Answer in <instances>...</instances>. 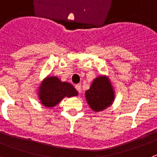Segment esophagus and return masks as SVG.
Here are the masks:
<instances>
[{
	"label": "esophagus",
	"mask_w": 157,
	"mask_h": 157,
	"mask_svg": "<svg viewBox=\"0 0 157 157\" xmlns=\"http://www.w3.org/2000/svg\"><path fill=\"white\" fill-rule=\"evenodd\" d=\"M75 88L76 89V90L78 91L79 93H81V85H80V84H77V85H76V86H75Z\"/></svg>",
	"instance_id": "34e87169"
}]
</instances>
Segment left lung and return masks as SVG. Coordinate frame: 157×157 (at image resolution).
Instances as JSON below:
<instances>
[{"instance_id":"obj_1","label":"left lung","mask_w":157,"mask_h":157,"mask_svg":"<svg viewBox=\"0 0 157 157\" xmlns=\"http://www.w3.org/2000/svg\"><path fill=\"white\" fill-rule=\"evenodd\" d=\"M86 101L94 112H101L108 107L115 98V92L110 80L100 76L94 80L88 90L86 91Z\"/></svg>"}]
</instances>
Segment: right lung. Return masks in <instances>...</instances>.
Returning <instances> with one entry per match:
<instances>
[{
	"label": "right lung",
	"instance_id": "right-lung-1",
	"mask_svg": "<svg viewBox=\"0 0 157 157\" xmlns=\"http://www.w3.org/2000/svg\"><path fill=\"white\" fill-rule=\"evenodd\" d=\"M39 99L45 107H55L65 97L78 95V92L68 82H62L57 76H48L39 87Z\"/></svg>",
	"mask_w": 157,
	"mask_h": 157
}]
</instances>
